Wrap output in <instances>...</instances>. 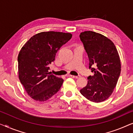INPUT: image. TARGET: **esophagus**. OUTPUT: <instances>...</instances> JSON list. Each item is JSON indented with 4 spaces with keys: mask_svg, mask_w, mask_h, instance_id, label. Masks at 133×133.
I'll return each instance as SVG.
<instances>
[{
    "mask_svg": "<svg viewBox=\"0 0 133 133\" xmlns=\"http://www.w3.org/2000/svg\"><path fill=\"white\" fill-rule=\"evenodd\" d=\"M69 76H70V77H71L72 78H75V79H78V78H79L81 77V76L80 75H78V76H73V75H70Z\"/></svg>",
    "mask_w": 133,
    "mask_h": 133,
    "instance_id": "34e87169",
    "label": "esophagus"
}]
</instances>
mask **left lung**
<instances>
[{"label":"left lung","mask_w":133,"mask_h":133,"mask_svg":"<svg viewBox=\"0 0 133 133\" xmlns=\"http://www.w3.org/2000/svg\"><path fill=\"white\" fill-rule=\"evenodd\" d=\"M79 37L88 55L89 68L94 72L80 92L89 101L101 102L111 95L121 74L119 54L113 42L101 34L88 31Z\"/></svg>","instance_id":"obj_1"}]
</instances>
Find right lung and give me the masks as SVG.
I'll list each match as a JSON object with an SVG mask.
<instances>
[{
    "mask_svg": "<svg viewBox=\"0 0 133 133\" xmlns=\"http://www.w3.org/2000/svg\"><path fill=\"white\" fill-rule=\"evenodd\" d=\"M72 34L48 31L38 33L23 45L18 56L20 81L35 101H46L59 91L63 79L49 72L60 48L70 41Z\"/></svg>",
    "mask_w": 133,
    "mask_h": 133,
    "instance_id": "1",
    "label": "right lung"
}]
</instances>
